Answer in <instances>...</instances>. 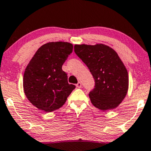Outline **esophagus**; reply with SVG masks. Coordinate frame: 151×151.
<instances>
[{"instance_id": "1", "label": "esophagus", "mask_w": 151, "mask_h": 151, "mask_svg": "<svg viewBox=\"0 0 151 151\" xmlns=\"http://www.w3.org/2000/svg\"><path fill=\"white\" fill-rule=\"evenodd\" d=\"M76 86L77 87V88H81V82H78L77 84H76Z\"/></svg>"}]
</instances>
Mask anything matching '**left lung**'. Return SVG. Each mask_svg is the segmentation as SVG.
Segmentation results:
<instances>
[{
  "label": "left lung",
  "mask_w": 151,
  "mask_h": 151,
  "mask_svg": "<svg viewBox=\"0 0 151 151\" xmlns=\"http://www.w3.org/2000/svg\"><path fill=\"white\" fill-rule=\"evenodd\" d=\"M74 52L95 80L94 88L88 94L92 104L104 111L117 108L129 87L127 70L117 52L102 43L75 45Z\"/></svg>",
  "instance_id": "obj_1"
}]
</instances>
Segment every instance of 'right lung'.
Returning <instances> with one entry per match:
<instances>
[{"label":"right lung","mask_w":151,"mask_h":151,"mask_svg":"<svg viewBox=\"0 0 151 151\" xmlns=\"http://www.w3.org/2000/svg\"><path fill=\"white\" fill-rule=\"evenodd\" d=\"M72 49L73 45L68 42L47 43L38 49L25 69L24 93L39 110L49 112L61 108L75 88L62 70Z\"/></svg>","instance_id":"1"}]
</instances>
